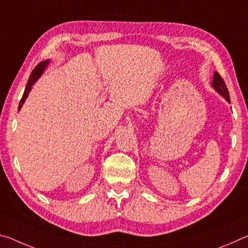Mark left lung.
Returning a JSON list of instances; mask_svg holds the SVG:
<instances>
[{
    "label": "left lung",
    "instance_id": "1",
    "mask_svg": "<svg viewBox=\"0 0 248 248\" xmlns=\"http://www.w3.org/2000/svg\"><path fill=\"white\" fill-rule=\"evenodd\" d=\"M211 86L222 96V97H223L226 100V102H228V103L231 102L228 87H226L223 78L220 77V74L217 72H215V74H213V79H212Z\"/></svg>",
    "mask_w": 248,
    "mask_h": 248
}]
</instances>
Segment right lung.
<instances>
[{"label":"right lung","instance_id":"add662e5","mask_svg":"<svg viewBox=\"0 0 248 248\" xmlns=\"http://www.w3.org/2000/svg\"><path fill=\"white\" fill-rule=\"evenodd\" d=\"M49 62H50V60H45V61H43V62H40V63H39L38 65H37L35 69L32 70L31 77H29V78H28V82H27L26 89H25L23 97H22V99H20V102H19L18 110H20V108L23 107L25 100H26V98L28 97L29 93H31V89H32L33 84H35V83L37 82V79H38V78L41 77V74L44 73V71H45L46 69H47Z\"/></svg>","mask_w":248,"mask_h":248}]
</instances>
